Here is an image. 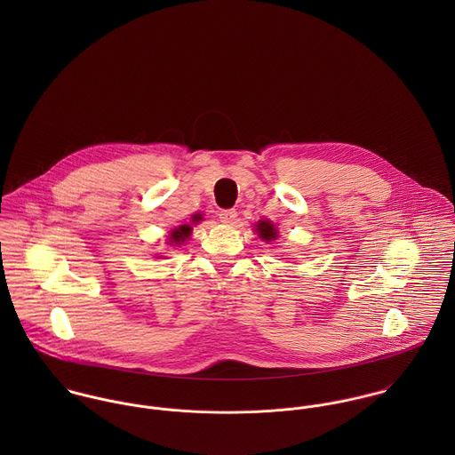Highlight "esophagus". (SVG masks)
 <instances>
[{"label":"esophagus","instance_id":"obj_1","mask_svg":"<svg viewBox=\"0 0 455 455\" xmlns=\"http://www.w3.org/2000/svg\"><path fill=\"white\" fill-rule=\"evenodd\" d=\"M236 217H238V213H236L235 208H231V210H220V212H219V219H220V222H224V224H235Z\"/></svg>","mask_w":455,"mask_h":455}]
</instances>
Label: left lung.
Returning <instances> with one entry per match:
<instances>
[{"instance_id":"1","label":"left lung","mask_w":455,"mask_h":455,"mask_svg":"<svg viewBox=\"0 0 455 455\" xmlns=\"http://www.w3.org/2000/svg\"><path fill=\"white\" fill-rule=\"evenodd\" d=\"M256 231L259 233V238L264 242H271L276 238V228L269 220H259L256 226Z\"/></svg>"}]
</instances>
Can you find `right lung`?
Listing matches in <instances>:
<instances>
[{
	"label": "right lung",
	"instance_id": "1",
	"mask_svg": "<svg viewBox=\"0 0 455 455\" xmlns=\"http://www.w3.org/2000/svg\"><path fill=\"white\" fill-rule=\"evenodd\" d=\"M203 217L197 213L193 217V222H199ZM191 231H193V228L189 226V224H184V226H179L175 231H172V236H170V242L172 243H175V245H180V243H184L189 236H191Z\"/></svg>",
	"mask_w": 455,
	"mask_h": 455
}]
</instances>
